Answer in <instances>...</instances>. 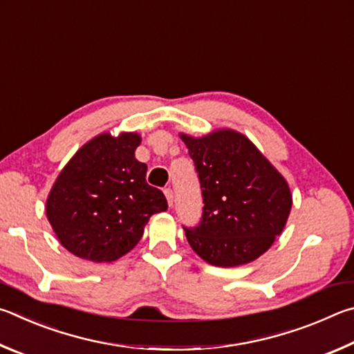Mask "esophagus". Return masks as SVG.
Listing matches in <instances>:
<instances>
[{"label": "esophagus", "mask_w": 354, "mask_h": 354, "mask_svg": "<svg viewBox=\"0 0 354 354\" xmlns=\"http://www.w3.org/2000/svg\"><path fill=\"white\" fill-rule=\"evenodd\" d=\"M165 196H166L167 205L172 207V203H174V193H172V189H171V188H166V189H165Z\"/></svg>", "instance_id": "34e87169"}]
</instances>
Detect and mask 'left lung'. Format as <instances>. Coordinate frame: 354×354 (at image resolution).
I'll return each instance as SVG.
<instances>
[{
  "label": "left lung",
  "instance_id": "obj_1",
  "mask_svg": "<svg viewBox=\"0 0 354 354\" xmlns=\"http://www.w3.org/2000/svg\"><path fill=\"white\" fill-rule=\"evenodd\" d=\"M180 138L194 160L203 197L199 225L185 228L191 249L218 268L255 261L288 222L292 194L286 178L236 130Z\"/></svg>",
  "mask_w": 354,
  "mask_h": 354
}]
</instances>
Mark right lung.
Wrapping results in <instances>:
<instances>
[{
	"label": "right lung",
	"mask_w": 354,
	"mask_h": 354,
	"mask_svg": "<svg viewBox=\"0 0 354 354\" xmlns=\"http://www.w3.org/2000/svg\"><path fill=\"white\" fill-rule=\"evenodd\" d=\"M136 132L99 133L79 149L55 178L46 218L68 252L86 261L111 263L140 243L165 194L146 182L147 166L135 158Z\"/></svg>",
	"instance_id": "1"
}]
</instances>
